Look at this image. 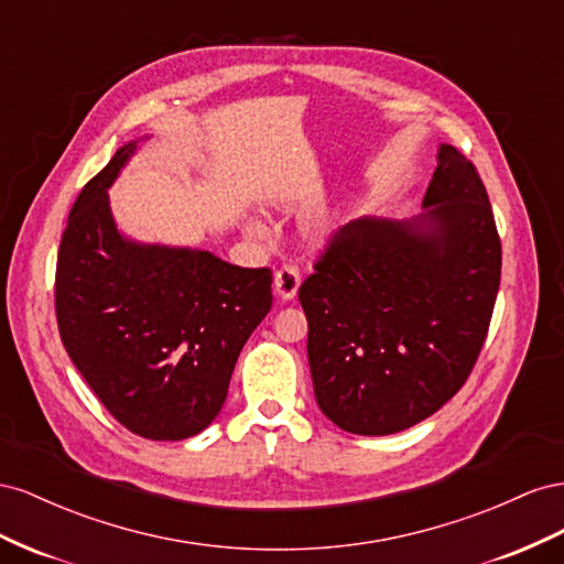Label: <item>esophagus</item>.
Masks as SVG:
<instances>
[{"label":"esophagus","mask_w":564,"mask_h":564,"mask_svg":"<svg viewBox=\"0 0 564 564\" xmlns=\"http://www.w3.org/2000/svg\"><path fill=\"white\" fill-rule=\"evenodd\" d=\"M300 288V273L295 267H281L276 273H273V291L276 295L288 302L297 295Z\"/></svg>","instance_id":"esophagus-1"}]
</instances>
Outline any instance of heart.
Instances as JSON below:
<instances>
[{"instance_id": "b5f03b06", "label": "heart", "mask_w": 564, "mask_h": 564, "mask_svg": "<svg viewBox=\"0 0 564 564\" xmlns=\"http://www.w3.org/2000/svg\"><path fill=\"white\" fill-rule=\"evenodd\" d=\"M271 207H279V203H271ZM337 229V215L326 210V213H318L307 227V240L314 248H324L328 240L333 238ZM246 231L248 234H260V227H257L254 221H246Z\"/></svg>"}]
</instances>
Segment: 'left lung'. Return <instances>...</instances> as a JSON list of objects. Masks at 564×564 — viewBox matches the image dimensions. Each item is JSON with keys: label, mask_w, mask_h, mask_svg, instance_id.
Wrapping results in <instances>:
<instances>
[{"label": "left lung", "mask_w": 564, "mask_h": 564, "mask_svg": "<svg viewBox=\"0 0 564 564\" xmlns=\"http://www.w3.org/2000/svg\"><path fill=\"white\" fill-rule=\"evenodd\" d=\"M498 283L487 188L468 158L440 143L423 213L349 221L300 285L318 409L366 437L440 411L485 345Z\"/></svg>", "instance_id": "1"}]
</instances>
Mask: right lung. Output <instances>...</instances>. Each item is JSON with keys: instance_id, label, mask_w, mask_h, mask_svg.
Here are the masks:
<instances>
[{"instance_id": "obj_1", "label": "right lung", "mask_w": 564, "mask_h": 564, "mask_svg": "<svg viewBox=\"0 0 564 564\" xmlns=\"http://www.w3.org/2000/svg\"><path fill=\"white\" fill-rule=\"evenodd\" d=\"M139 141L120 147L73 205L56 318L70 361L110 415L139 437L180 442L219 415L238 354L271 310V271L124 236L108 188Z\"/></svg>"}]
</instances>
